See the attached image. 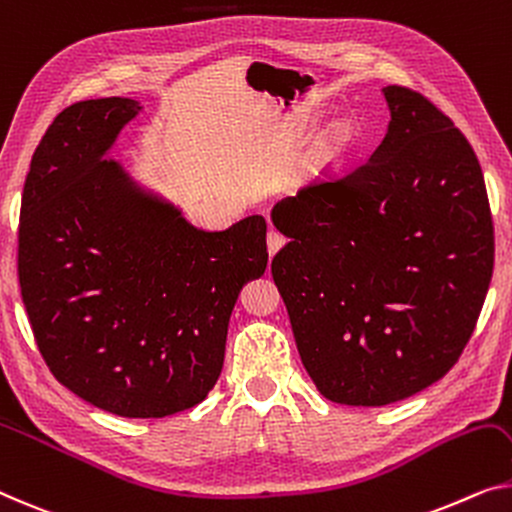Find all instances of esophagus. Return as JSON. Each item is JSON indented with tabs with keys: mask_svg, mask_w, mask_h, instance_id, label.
I'll return each instance as SVG.
<instances>
[{
	"mask_svg": "<svg viewBox=\"0 0 512 512\" xmlns=\"http://www.w3.org/2000/svg\"><path fill=\"white\" fill-rule=\"evenodd\" d=\"M285 243H287V239L278 230H269V234H266V248H269L271 255H276L278 250L285 246Z\"/></svg>",
	"mask_w": 512,
	"mask_h": 512,
	"instance_id": "1",
	"label": "esophagus"
}]
</instances>
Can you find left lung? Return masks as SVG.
Instances as JSON below:
<instances>
[{"label": "left lung", "instance_id": "left-lung-1", "mask_svg": "<svg viewBox=\"0 0 512 512\" xmlns=\"http://www.w3.org/2000/svg\"><path fill=\"white\" fill-rule=\"evenodd\" d=\"M391 121L338 181L285 197L289 243L271 273L303 368L326 400L384 407L453 368L494 269L480 163L453 121L407 87L381 89Z\"/></svg>", "mask_w": 512, "mask_h": 512}]
</instances>
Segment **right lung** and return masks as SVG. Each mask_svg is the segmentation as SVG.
I'll use <instances>...</instances> for the list:
<instances>
[{
    "label": "right lung",
    "mask_w": 512,
    "mask_h": 512,
    "mask_svg": "<svg viewBox=\"0 0 512 512\" xmlns=\"http://www.w3.org/2000/svg\"><path fill=\"white\" fill-rule=\"evenodd\" d=\"M140 112L110 96L57 114L22 190L18 276L59 384L110 414L165 418L216 386L234 303L269 253L262 216L202 230L108 158Z\"/></svg>",
    "instance_id": "right-lung-1"
}]
</instances>
